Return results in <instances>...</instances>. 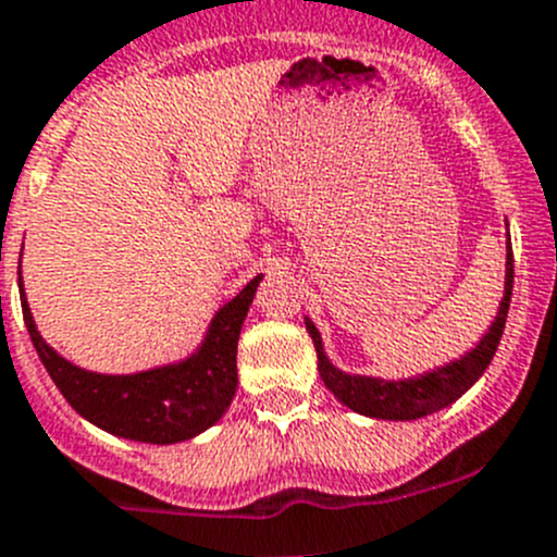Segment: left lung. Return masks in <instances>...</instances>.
<instances>
[{
    "label": "left lung",
    "mask_w": 557,
    "mask_h": 557,
    "mask_svg": "<svg viewBox=\"0 0 557 557\" xmlns=\"http://www.w3.org/2000/svg\"><path fill=\"white\" fill-rule=\"evenodd\" d=\"M511 287H513V253L511 243H508L506 257V289H503L500 311H497L495 322H492L490 333L481 338L479 347L468 352L459 361L448 363V367L437 369V372L421 374L416 380H374V377H358V374H344L333 367L322 352L320 331L306 320V331L311 333L317 347V369H320L322 383L327 391H333L342 405L349 410L361 412V416L372 418H388V421H412V418H423L429 412H437L457 401L475 380L484 374L490 367L492 355H495L497 344H500L503 327H506L508 304H511Z\"/></svg>",
    "instance_id": "left-lung-1"
}]
</instances>
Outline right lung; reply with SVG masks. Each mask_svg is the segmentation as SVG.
Segmentation results:
<instances>
[{
    "mask_svg": "<svg viewBox=\"0 0 557 557\" xmlns=\"http://www.w3.org/2000/svg\"><path fill=\"white\" fill-rule=\"evenodd\" d=\"M259 278L262 275L251 278L243 293L215 314L202 349L188 361L125 377L84 372L60 358L37 333L24 289L21 311L46 372L78 416L128 441L169 446L213 426L230 407L237 388V338Z\"/></svg>",
    "mask_w": 557,
    "mask_h": 557,
    "instance_id": "obj_1",
    "label": "right lung"
}]
</instances>
